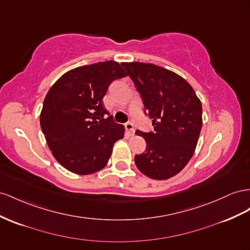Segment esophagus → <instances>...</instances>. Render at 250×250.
I'll list each match as a JSON object with an SVG mask.
<instances>
[{
  "label": "esophagus",
  "mask_w": 250,
  "mask_h": 250,
  "mask_svg": "<svg viewBox=\"0 0 250 250\" xmlns=\"http://www.w3.org/2000/svg\"><path fill=\"white\" fill-rule=\"evenodd\" d=\"M125 128H126V130L128 131V133L130 134V136H133V134H134V128H133L132 123H126L125 124Z\"/></svg>",
  "instance_id": "34e87169"
}]
</instances>
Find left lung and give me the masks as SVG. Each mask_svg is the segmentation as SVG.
<instances>
[{"label": "left lung", "mask_w": 250, "mask_h": 250, "mask_svg": "<svg viewBox=\"0 0 250 250\" xmlns=\"http://www.w3.org/2000/svg\"><path fill=\"white\" fill-rule=\"evenodd\" d=\"M143 100L153 131L137 130L146 141L136 154L138 169L154 180L179 173L191 159L202 128V104L192 87L177 73L154 64L122 63Z\"/></svg>", "instance_id": "left-lung-1"}]
</instances>
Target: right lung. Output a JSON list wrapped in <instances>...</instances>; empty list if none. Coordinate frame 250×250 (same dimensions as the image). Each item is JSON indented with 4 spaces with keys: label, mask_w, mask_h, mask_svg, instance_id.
I'll return each mask as SVG.
<instances>
[{
    "label": "right lung",
    "mask_w": 250,
    "mask_h": 250,
    "mask_svg": "<svg viewBox=\"0 0 250 250\" xmlns=\"http://www.w3.org/2000/svg\"><path fill=\"white\" fill-rule=\"evenodd\" d=\"M124 77L122 66L107 61L66 72L49 89L40 124L53 157L66 169L90 174L106 166L124 127L114 123L102 100L113 81Z\"/></svg>",
    "instance_id": "add662e5"
}]
</instances>
